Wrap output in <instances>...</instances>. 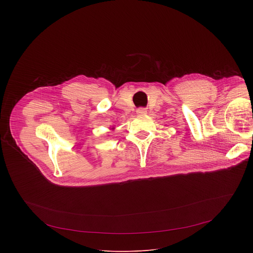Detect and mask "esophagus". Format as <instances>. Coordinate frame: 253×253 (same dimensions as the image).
<instances>
[{"label":"esophagus","mask_w":253,"mask_h":253,"mask_svg":"<svg viewBox=\"0 0 253 253\" xmlns=\"http://www.w3.org/2000/svg\"><path fill=\"white\" fill-rule=\"evenodd\" d=\"M137 114L138 115H146L147 114V111L144 109V108H140V109L137 110Z\"/></svg>","instance_id":"34e87169"}]
</instances>
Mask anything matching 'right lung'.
Masks as SVG:
<instances>
[{"label":"right lung","instance_id":"obj_1","mask_svg":"<svg viewBox=\"0 0 253 253\" xmlns=\"http://www.w3.org/2000/svg\"><path fill=\"white\" fill-rule=\"evenodd\" d=\"M112 129H114V128H112Z\"/></svg>","mask_w":253,"mask_h":253}]
</instances>
